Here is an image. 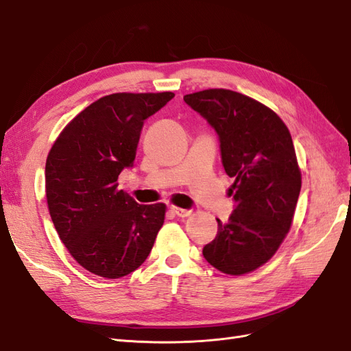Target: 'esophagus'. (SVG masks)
Masks as SVG:
<instances>
[{
    "label": "esophagus",
    "instance_id": "34e87169",
    "mask_svg": "<svg viewBox=\"0 0 351 351\" xmlns=\"http://www.w3.org/2000/svg\"><path fill=\"white\" fill-rule=\"evenodd\" d=\"M169 209H171V212H173L174 215H177V217H182V218L189 217L190 214H192V210L183 209V208H177V206H169Z\"/></svg>",
    "mask_w": 351,
    "mask_h": 351
}]
</instances>
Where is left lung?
I'll return each mask as SVG.
<instances>
[{
  "label": "left lung",
  "instance_id": "obj_1",
  "mask_svg": "<svg viewBox=\"0 0 351 351\" xmlns=\"http://www.w3.org/2000/svg\"><path fill=\"white\" fill-rule=\"evenodd\" d=\"M214 127L226 173L234 178L236 202L228 221H218L204 258L218 271L243 275L267 263L290 231L302 174L291 134L267 105L228 89L184 97Z\"/></svg>",
  "mask_w": 351,
  "mask_h": 351
}]
</instances>
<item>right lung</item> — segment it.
I'll use <instances>...</instances> for the list:
<instances>
[{
	"label": "right lung",
	"instance_id": "1",
	"mask_svg": "<svg viewBox=\"0 0 351 351\" xmlns=\"http://www.w3.org/2000/svg\"><path fill=\"white\" fill-rule=\"evenodd\" d=\"M173 92L112 93L90 104L64 127L45 165L48 209L61 241L84 269L121 278L149 256L165 205H139L119 190L133 165L145 120Z\"/></svg>",
	"mask_w": 351,
	"mask_h": 351
}]
</instances>
